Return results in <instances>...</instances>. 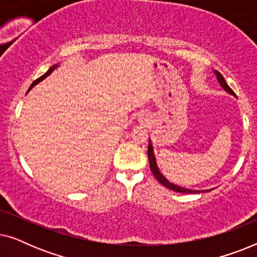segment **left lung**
I'll return each instance as SVG.
<instances>
[{"instance_id":"left-lung-1","label":"left lung","mask_w":257,"mask_h":257,"mask_svg":"<svg viewBox=\"0 0 257 257\" xmlns=\"http://www.w3.org/2000/svg\"><path fill=\"white\" fill-rule=\"evenodd\" d=\"M214 73L216 75V78H217V82L220 83V85L223 87L224 91H227L228 93L233 94V96L236 97V94L234 93V91L230 89L229 86H228V84L226 83V80H224L223 76L221 75L220 72L217 71H214ZM147 154H149V161H150V167H151V172H152L154 177H156V179L158 181L160 182L161 185H164L165 187L170 188L172 189V191L174 192H178V193H187V194H189V193H201V192H209L208 189L207 191H194V189H189V188H184V187H180V186H177L174 184H172V182H170L167 180L166 178L164 177L163 174L160 173L159 168H158L157 166V161H156V157H154V153H153V147H152V144H151V140H149V150H147Z\"/></svg>"}]
</instances>
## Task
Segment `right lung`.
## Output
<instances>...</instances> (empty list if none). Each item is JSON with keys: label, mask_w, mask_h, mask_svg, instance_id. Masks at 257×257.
<instances>
[{"label": "right lung", "mask_w": 257, "mask_h": 257, "mask_svg": "<svg viewBox=\"0 0 257 257\" xmlns=\"http://www.w3.org/2000/svg\"><path fill=\"white\" fill-rule=\"evenodd\" d=\"M57 66H58L57 64H55L54 66H51V68H50V69H49V70H48V71H47V72H45L43 76H42V77H40V78H37L36 80H35V82H34L33 84H31V86L29 87V90H31V89H33V87H34L35 85H36V84H38V83H40V82H41V80H43V79L45 78V77H48L49 75H50V73H51L52 71H54V70H55L56 68H57Z\"/></svg>", "instance_id": "1"}]
</instances>
